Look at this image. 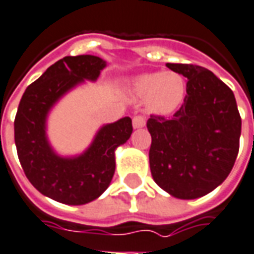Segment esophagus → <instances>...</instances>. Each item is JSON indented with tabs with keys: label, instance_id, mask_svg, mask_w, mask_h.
Segmentation results:
<instances>
[{
	"label": "esophagus",
	"instance_id": "34e87169",
	"mask_svg": "<svg viewBox=\"0 0 254 254\" xmlns=\"http://www.w3.org/2000/svg\"><path fill=\"white\" fill-rule=\"evenodd\" d=\"M145 125L146 119L142 115H136V116H134V119H132V126H134V128H142V127H145Z\"/></svg>",
	"mask_w": 254,
	"mask_h": 254
}]
</instances>
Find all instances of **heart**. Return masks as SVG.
I'll list each match as a JSON object with an SVG mask.
<instances>
[{
    "label": "heart",
    "mask_w": 254,
    "mask_h": 254,
    "mask_svg": "<svg viewBox=\"0 0 254 254\" xmlns=\"http://www.w3.org/2000/svg\"><path fill=\"white\" fill-rule=\"evenodd\" d=\"M135 100L146 99V107L157 115L175 112L186 99L187 82L177 71H154L135 77L128 86Z\"/></svg>",
    "instance_id": "b5f03b06"
}]
</instances>
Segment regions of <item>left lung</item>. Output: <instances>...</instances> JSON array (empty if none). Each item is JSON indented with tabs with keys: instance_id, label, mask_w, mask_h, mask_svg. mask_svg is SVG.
Returning a JSON list of instances; mask_svg holds the SVG:
<instances>
[{
	"instance_id": "obj_1",
	"label": "left lung",
	"mask_w": 254,
	"mask_h": 254,
	"mask_svg": "<svg viewBox=\"0 0 254 254\" xmlns=\"http://www.w3.org/2000/svg\"><path fill=\"white\" fill-rule=\"evenodd\" d=\"M187 81L184 104L172 119L151 115L150 170L154 181L177 199H197L226 180L234 166L241 116L231 89L196 64H166Z\"/></svg>"
}]
</instances>
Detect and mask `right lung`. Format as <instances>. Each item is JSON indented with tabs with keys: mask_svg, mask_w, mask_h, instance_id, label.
Masks as SVG:
<instances>
[{
	"mask_svg": "<svg viewBox=\"0 0 254 254\" xmlns=\"http://www.w3.org/2000/svg\"><path fill=\"white\" fill-rule=\"evenodd\" d=\"M107 62L94 55L64 57L25 89L14 119V143L27 179L59 203L86 204L97 199L115 173V150L132 134L128 116L103 126L84 153L57 154L47 138L50 111L64 94L85 81H96Z\"/></svg>",
	"mask_w": 254,
	"mask_h": 254,
	"instance_id": "obj_1",
	"label": "right lung"
}]
</instances>
